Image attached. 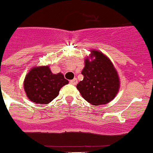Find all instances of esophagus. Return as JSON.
Listing matches in <instances>:
<instances>
[{
  "mask_svg": "<svg viewBox=\"0 0 153 153\" xmlns=\"http://www.w3.org/2000/svg\"><path fill=\"white\" fill-rule=\"evenodd\" d=\"M70 83L73 85H76L77 83V79H76V78H74V79H71V80L70 81Z\"/></svg>",
  "mask_w": 153,
  "mask_h": 153,
  "instance_id": "obj_1",
  "label": "esophagus"
}]
</instances>
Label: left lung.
I'll use <instances>...</instances> for the list:
<instances>
[{"label": "left lung", "mask_w": 153, "mask_h": 153, "mask_svg": "<svg viewBox=\"0 0 153 153\" xmlns=\"http://www.w3.org/2000/svg\"><path fill=\"white\" fill-rule=\"evenodd\" d=\"M85 58V66L81 74L83 79L76 88L84 100L92 105L100 106L112 101L120 86L118 72L109 58L102 52L90 51Z\"/></svg>", "instance_id": "8db88e82"}]
</instances>
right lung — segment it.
I'll return each instance as SVG.
<instances>
[{
  "instance_id": "right-lung-1",
  "label": "right lung",
  "mask_w": 153,
  "mask_h": 153,
  "mask_svg": "<svg viewBox=\"0 0 153 153\" xmlns=\"http://www.w3.org/2000/svg\"><path fill=\"white\" fill-rule=\"evenodd\" d=\"M68 83L63 74H53L49 66H40L30 70L24 79V88L30 100L35 103L47 104Z\"/></svg>"
}]
</instances>
